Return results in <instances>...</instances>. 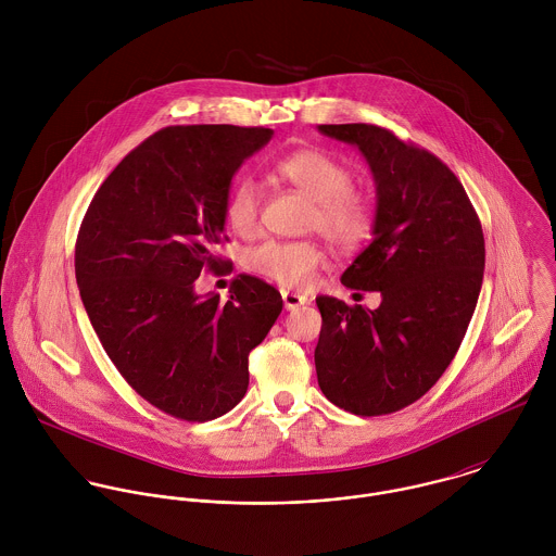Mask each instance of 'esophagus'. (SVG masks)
Here are the masks:
<instances>
[{"mask_svg":"<svg viewBox=\"0 0 556 556\" xmlns=\"http://www.w3.org/2000/svg\"><path fill=\"white\" fill-rule=\"evenodd\" d=\"M282 302H285L287 311H295V308L308 304V298L300 295V293H293V291H282Z\"/></svg>","mask_w":556,"mask_h":556,"instance_id":"34e87169","label":"esophagus"}]
</instances>
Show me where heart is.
<instances>
[{
    "mask_svg": "<svg viewBox=\"0 0 556 556\" xmlns=\"http://www.w3.org/2000/svg\"><path fill=\"white\" fill-rule=\"evenodd\" d=\"M276 173L315 201L308 227L329 239L336 248L351 250L375 233L377 207L372 197L351 186L353 173L342 160L323 150H298L276 162ZM261 188L252 177H239L225 199L227 225L250 236L258 225ZM325 252L317 241L269 239L252 248L245 267L282 287L306 289L313 285Z\"/></svg>",
    "mask_w": 556,
    "mask_h": 556,
    "instance_id": "1",
    "label": "heart"
}]
</instances>
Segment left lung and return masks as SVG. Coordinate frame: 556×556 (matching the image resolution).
Here are the masks:
<instances>
[{
  "mask_svg": "<svg viewBox=\"0 0 556 556\" xmlns=\"http://www.w3.org/2000/svg\"><path fill=\"white\" fill-rule=\"evenodd\" d=\"M357 146L377 184L375 238L342 274L349 289L379 291L377 311L317 298L318 388L336 406L388 415L424 396L452 364L476 313L483 231L445 162L375 124H323Z\"/></svg>",
  "mask_w": 556,
  "mask_h": 556,
  "instance_id": "obj_1",
  "label": "left lung"
}]
</instances>
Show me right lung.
Here are the masks:
<instances>
[{
    "instance_id": "add662e5",
    "label": "right lung",
    "mask_w": 556,
    "mask_h": 556,
    "mask_svg": "<svg viewBox=\"0 0 556 556\" xmlns=\"http://www.w3.org/2000/svg\"><path fill=\"white\" fill-rule=\"evenodd\" d=\"M274 130L168 126L122 160L80 223L75 271L85 313L126 383L162 413L210 421L248 390V355L282 311L280 293L239 274L229 300L194 280L223 265L225 199L241 162Z\"/></svg>"
}]
</instances>
